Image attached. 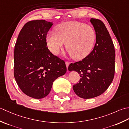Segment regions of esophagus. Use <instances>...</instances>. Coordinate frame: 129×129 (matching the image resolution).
<instances>
[{
  "instance_id": "obj_1",
  "label": "esophagus",
  "mask_w": 129,
  "mask_h": 129,
  "mask_svg": "<svg viewBox=\"0 0 129 129\" xmlns=\"http://www.w3.org/2000/svg\"><path fill=\"white\" fill-rule=\"evenodd\" d=\"M65 64H66V66H67V68L68 69V67H69V65L70 64V62L69 61H66L65 62Z\"/></svg>"
}]
</instances>
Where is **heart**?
<instances>
[{
  "instance_id": "obj_1",
  "label": "heart",
  "mask_w": 129,
  "mask_h": 129,
  "mask_svg": "<svg viewBox=\"0 0 129 129\" xmlns=\"http://www.w3.org/2000/svg\"><path fill=\"white\" fill-rule=\"evenodd\" d=\"M96 33L92 27L75 21L60 24L55 33L49 32L46 43L53 54L57 55L66 44V49L74 59L81 60L91 53L96 41Z\"/></svg>"
}]
</instances>
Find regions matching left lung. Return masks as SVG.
Returning <instances> with one entry per match:
<instances>
[{
  "label": "left lung",
  "instance_id": "8db88e82",
  "mask_svg": "<svg viewBox=\"0 0 129 129\" xmlns=\"http://www.w3.org/2000/svg\"><path fill=\"white\" fill-rule=\"evenodd\" d=\"M90 22L96 33L93 50L81 61L71 63L69 72L75 71L80 81L73 88L80 98L91 99L105 92L112 83L115 74V52L109 33L103 21L91 18Z\"/></svg>",
  "mask_w": 129,
  "mask_h": 129
}]
</instances>
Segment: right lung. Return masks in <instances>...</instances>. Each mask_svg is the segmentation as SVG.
I'll list each match as a JSON object with an SVG mask.
<instances>
[{"mask_svg": "<svg viewBox=\"0 0 129 129\" xmlns=\"http://www.w3.org/2000/svg\"><path fill=\"white\" fill-rule=\"evenodd\" d=\"M52 25L45 20L29 21L19 33L15 45L16 83L24 94L37 99L46 96L54 80L67 72L64 60L46 47V35Z\"/></svg>", "mask_w": 129, "mask_h": 129, "instance_id": "1", "label": "right lung"}]
</instances>
